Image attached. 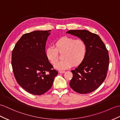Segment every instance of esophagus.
<instances>
[{"label": "esophagus", "mask_w": 120, "mask_h": 120, "mask_svg": "<svg viewBox=\"0 0 120 120\" xmlns=\"http://www.w3.org/2000/svg\"><path fill=\"white\" fill-rule=\"evenodd\" d=\"M65 72V71H59V73H64Z\"/></svg>", "instance_id": "esophagus-1"}]
</instances>
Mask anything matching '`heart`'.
<instances>
[{"mask_svg":"<svg viewBox=\"0 0 120 120\" xmlns=\"http://www.w3.org/2000/svg\"><path fill=\"white\" fill-rule=\"evenodd\" d=\"M53 46H49L46 49V56L50 63L54 65L59 59V53L63 54L64 60L55 65L58 70L70 68L73 65H79L85 58L87 52L86 42L81 39L64 37L57 40Z\"/></svg>","mask_w":120,"mask_h":120,"instance_id":"obj_1","label":"heart"}]
</instances>
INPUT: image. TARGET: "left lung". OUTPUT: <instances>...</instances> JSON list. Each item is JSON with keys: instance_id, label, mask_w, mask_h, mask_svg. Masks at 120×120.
<instances>
[{"instance_id": "1", "label": "left lung", "mask_w": 120, "mask_h": 120, "mask_svg": "<svg viewBox=\"0 0 120 120\" xmlns=\"http://www.w3.org/2000/svg\"><path fill=\"white\" fill-rule=\"evenodd\" d=\"M67 33L80 38L87 46L84 60L71 71L73 77L70 86L79 94L91 93L98 88L106 77L109 61V52L97 34L86 30H70Z\"/></svg>"}]
</instances>
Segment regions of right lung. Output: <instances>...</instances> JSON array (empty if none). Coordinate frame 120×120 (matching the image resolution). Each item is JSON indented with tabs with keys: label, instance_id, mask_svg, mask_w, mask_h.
<instances>
[{
	"label": "right lung",
	"instance_id": "obj_1",
	"mask_svg": "<svg viewBox=\"0 0 120 120\" xmlns=\"http://www.w3.org/2000/svg\"><path fill=\"white\" fill-rule=\"evenodd\" d=\"M50 31L36 30L24 34L11 53L15 78L31 94L41 95L47 92L58 74L46 56V42Z\"/></svg>",
	"mask_w": 120,
	"mask_h": 120
}]
</instances>
